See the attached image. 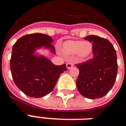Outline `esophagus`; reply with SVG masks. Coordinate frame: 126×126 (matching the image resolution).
<instances>
[{"instance_id": "34e87169", "label": "esophagus", "mask_w": 126, "mask_h": 126, "mask_svg": "<svg viewBox=\"0 0 126 126\" xmlns=\"http://www.w3.org/2000/svg\"><path fill=\"white\" fill-rule=\"evenodd\" d=\"M66 66H67V69H70L74 66V64L72 63H70V62H68V63H66Z\"/></svg>"}]
</instances>
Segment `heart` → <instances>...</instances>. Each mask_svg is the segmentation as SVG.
Returning a JSON list of instances; mask_svg holds the SVG:
<instances>
[{
    "mask_svg": "<svg viewBox=\"0 0 126 126\" xmlns=\"http://www.w3.org/2000/svg\"><path fill=\"white\" fill-rule=\"evenodd\" d=\"M93 50V44L90 42H83L81 40H69L65 42L63 45L62 51L67 56L78 53L79 57H88Z\"/></svg>",
    "mask_w": 126,
    "mask_h": 126,
    "instance_id": "obj_1",
    "label": "heart"
}]
</instances>
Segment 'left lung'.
I'll use <instances>...</instances> for the list:
<instances>
[{"label":"left lung","instance_id":"1","mask_svg":"<svg viewBox=\"0 0 126 126\" xmlns=\"http://www.w3.org/2000/svg\"><path fill=\"white\" fill-rule=\"evenodd\" d=\"M93 42V58L76 64L79 71L76 81L79 93L94 99L103 97L113 86L117 74L116 50L107 39L95 35L84 38Z\"/></svg>","mask_w":126,"mask_h":126}]
</instances>
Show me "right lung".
<instances>
[{
  "label": "right lung",
  "instance_id": "1",
  "mask_svg": "<svg viewBox=\"0 0 126 126\" xmlns=\"http://www.w3.org/2000/svg\"><path fill=\"white\" fill-rule=\"evenodd\" d=\"M52 40L47 34L34 33L18 39L13 46L10 67L18 88L30 97L40 98L54 89L59 76L67 68L65 64L55 65L44 57L33 55L36 48L44 46L55 52Z\"/></svg>",
  "mask_w": 126,
  "mask_h": 126
}]
</instances>
